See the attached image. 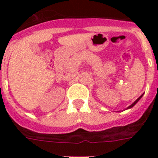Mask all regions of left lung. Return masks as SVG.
Wrapping results in <instances>:
<instances>
[{
  "mask_svg": "<svg viewBox=\"0 0 158 158\" xmlns=\"http://www.w3.org/2000/svg\"><path fill=\"white\" fill-rule=\"evenodd\" d=\"M143 94H142V95H141V96H140V97H139V98H138V99H137V100H136V101H135V102H133V103H132V104H131V105H130V106H128V107H127V108H126V109H130V108H132V107H133V106H135V104L137 103L139 101L140 99H141V98H142V97H143Z\"/></svg>",
  "mask_w": 158,
  "mask_h": 158,
  "instance_id": "1",
  "label": "left lung"
}]
</instances>
